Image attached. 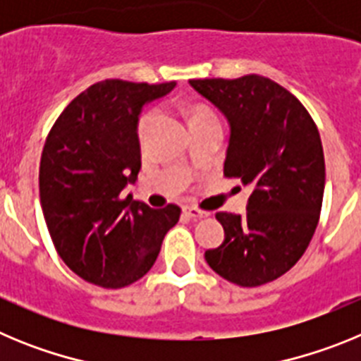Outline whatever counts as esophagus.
<instances>
[{
	"label": "esophagus",
	"mask_w": 361,
	"mask_h": 361,
	"mask_svg": "<svg viewBox=\"0 0 361 361\" xmlns=\"http://www.w3.org/2000/svg\"><path fill=\"white\" fill-rule=\"evenodd\" d=\"M184 213H186V215L193 220H200V219H206V216H209L208 212H202V209L193 208V206H186V208H184Z\"/></svg>",
	"instance_id": "obj_1"
}]
</instances>
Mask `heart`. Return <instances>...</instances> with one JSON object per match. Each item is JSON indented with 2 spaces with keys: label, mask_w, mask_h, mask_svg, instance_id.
Masks as SVG:
<instances>
[{
  "label": "heart",
  "mask_w": 361,
  "mask_h": 361,
  "mask_svg": "<svg viewBox=\"0 0 361 361\" xmlns=\"http://www.w3.org/2000/svg\"><path fill=\"white\" fill-rule=\"evenodd\" d=\"M204 117H215L209 110H206V108H199V110H195V114H193V119L191 121H195V119H204ZM155 119V111L149 110L146 111V114H142L141 119H139V123H137V137L139 139H145L146 132H148L149 128V124H152V121Z\"/></svg>",
  "instance_id": "obj_1"
}]
</instances>
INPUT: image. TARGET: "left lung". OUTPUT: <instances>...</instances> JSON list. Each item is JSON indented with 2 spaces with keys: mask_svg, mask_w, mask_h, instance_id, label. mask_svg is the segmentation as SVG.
I'll return each mask as SVG.
<instances>
[{
  "mask_svg": "<svg viewBox=\"0 0 361 361\" xmlns=\"http://www.w3.org/2000/svg\"><path fill=\"white\" fill-rule=\"evenodd\" d=\"M190 85L229 123L224 175L253 188L244 216L216 213L224 242L204 258L242 288L273 282L305 253L320 219L325 161L317 124L291 92L257 73Z\"/></svg>",
  "mask_w": 361,
  "mask_h": 361,
  "instance_id": "1",
  "label": "left lung"
}]
</instances>
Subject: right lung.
Segmentation results:
<instances>
[{
	"label": "right lung",
	"mask_w": 361,
	"mask_h": 361,
	"mask_svg": "<svg viewBox=\"0 0 361 361\" xmlns=\"http://www.w3.org/2000/svg\"><path fill=\"white\" fill-rule=\"evenodd\" d=\"M177 82H95L63 110L44 142L39 199L63 262L86 282L119 289L152 269L164 235L180 216L168 204L152 209L130 197L126 184L141 170L137 123L146 103Z\"/></svg>",
	"instance_id": "right-lung-1"
}]
</instances>
